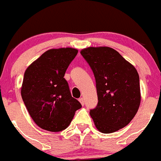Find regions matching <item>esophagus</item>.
Segmentation results:
<instances>
[{"mask_svg":"<svg viewBox=\"0 0 161 161\" xmlns=\"http://www.w3.org/2000/svg\"><path fill=\"white\" fill-rule=\"evenodd\" d=\"M78 101H79V102H80V103L82 104V106H83V105H84V99H83V97H81V98H79V99H78Z\"/></svg>","mask_w":161,"mask_h":161,"instance_id":"esophagus-1","label":"esophagus"}]
</instances>
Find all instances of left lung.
Here are the masks:
<instances>
[{
    "mask_svg": "<svg viewBox=\"0 0 161 161\" xmlns=\"http://www.w3.org/2000/svg\"><path fill=\"white\" fill-rule=\"evenodd\" d=\"M80 53L96 79L98 103L90 114L97 129L103 133L123 129L137 114L141 102L137 69L110 47H87Z\"/></svg>",
    "mask_w": 161,
    "mask_h": 161,
    "instance_id": "1",
    "label": "left lung"
}]
</instances>
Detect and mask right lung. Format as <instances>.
Here are the masks:
<instances>
[{
    "instance_id": "add662e5",
    "label": "right lung",
    "mask_w": 161,
    "mask_h": 161,
    "mask_svg": "<svg viewBox=\"0 0 161 161\" xmlns=\"http://www.w3.org/2000/svg\"><path fill=\"white\" fill-rule=\"evenodd\" d=\"M78 54L70 47L51 49L32 62L24 73L21 96L28 113L41 129L60 132L69 125L82 107L72 97L66 69Z\"/></svg>"
}]
</instances>
